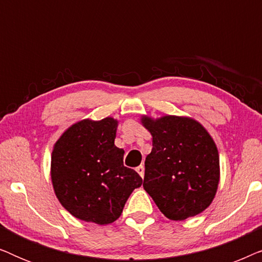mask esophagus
<instances>
[{"label": "esophagus", "mask_w": 262, "mask_h": 262, "mask_svg": "<svg viewBox=\"0 0 262 262\" xmlns=\"http://www.w3.org/2000/svg\"><path fill=\"white\" fill-rule=\"evenodd\" d=\"M136 170H137V173L141 175L142 178H144V166H139L136 168Z\"/></svg>", "instance_id": "obj_1"}]
</instances>
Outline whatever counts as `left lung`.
<instances>
[{
  "label": "left lung",
  "instance_id": "8db88e82",
  "mask_svg": "<svg viewBox=\"0 0 262 262\" xmlns=\"http://www.w3.org/2000/svg\"><path fill=\"white\" fill-rule=\"evenodd\" d=\"M141 123L152 136L143 187L171 221L202 213L214 199L221 178L212 136L191 117L143 114Z\"/></svg>",
  "mask_w": 262,
  "mask_h": 262
}]
</instances>
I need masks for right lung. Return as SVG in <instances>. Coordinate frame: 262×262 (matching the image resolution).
Returning <instances> with one entry per match:
<instances>
[{
  "label": "right lung",
  "mask_w": 262,
  "mask_h": 262,
  "mask_svg": "<svg viewBox=\"0 0 262 262\" xmlns=\"http://www.w3.org/2000/svg\"><path fill=\"white\" fill-rule=\"evenodd\" d=\"M119 120L82 119L57 139L51 181L57 199L74 217L100 225L113 223L142 178L125 167V151L114 145Z\"/></svg>",
  "instance_id": "obj_1"
}]
</instances>
